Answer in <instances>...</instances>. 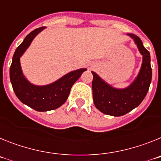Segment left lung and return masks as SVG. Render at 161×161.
Returning a JSON list of instances; mask_svg holds the SVG:
<instances>
[{
	"label": "left lung",
	"mask_w": 161,
	"mask_h": 161,
	"mask_svg": "<svg viewBox=\"0 0 161 161\" xmlns=\"http://www.w3.org/2000/svg\"><path fill=\"white\" fill-rule=\"evenodd\" d=\"M143 55L140 70L129 86L117 89L109 85L94 72L92 82L93 102L98 110L111 116H123L137 107L147 93L152 81L150 53L143 47L141 39L132 34H127Z\"/></svg>",
	"instance_id": "1"
}]
</instances>
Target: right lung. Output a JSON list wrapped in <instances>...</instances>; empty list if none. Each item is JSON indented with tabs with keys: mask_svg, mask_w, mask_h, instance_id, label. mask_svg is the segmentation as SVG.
Returning a JSON list of instances; mask_svg holds the SVG:
<instances>
[{
	"mask_svg": "<svg viewBox=\"0 0 161 161\" xmlns=\"http://www.w3.org/2000/svg\"><path fill=\"white\" fill-rule=\"evenodd\" d=\"M45 28H38L26 35L14 52L9 69L10 81L17 97L23 104L40 112L52 110L62 106L68 99L73 84L87 70L86 68H80L72 71L53 83L46 85L31 83L22 72L20 58L29 47L34 38Z\"/></svg>",
	"mask_w": 161,
	"mask_h": 161,
	"instance_id": "obj_1",
	"label": "right lung"
}]
</instances>
